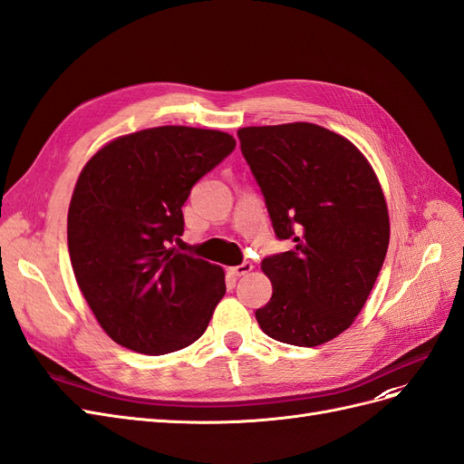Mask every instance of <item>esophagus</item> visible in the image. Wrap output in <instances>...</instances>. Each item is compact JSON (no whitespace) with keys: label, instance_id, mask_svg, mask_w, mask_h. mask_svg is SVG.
Returning a JSON list of instances; mask_svg holds the SVG:
<instances>
[{"label":"esophagus","instance_id":"1","mask_svg":"<svg viewBox=\"0 0 464 464\" xmlns=\"http://www.w3.org/2000/svg\"><path fill=\"white\" fill-rule=\"evenodd\" d=\"M253 262H243V264H239V266H233L229 272L233 274V276H246V274H250V272H253Z\"/></svg>","mask_w":464,"mask_h":464}]
</instances>
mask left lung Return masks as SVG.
<instances>
[{"mask_svg":"<svg viewBox=\"0 0 464 464\" xmlns=\"http://www.w3.org/2000/svg\"><path fill=\"white\" fill-rule=\"evenodd\" d=\"M237 136L277 239L294 241L260 264L272 297L256 321L277 342L321 346L352 326L385 262L381 182L350 140L323 126H248Z\"/></svg>","mask_w":464,"mask_h":464,"instance_id":"obj_1","label":"left lung"}]
</instances>
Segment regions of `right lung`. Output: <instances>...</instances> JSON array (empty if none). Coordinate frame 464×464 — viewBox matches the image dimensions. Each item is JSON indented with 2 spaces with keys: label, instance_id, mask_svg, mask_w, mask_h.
I'll use <instances>...</instances> for the list:
<instances>
[{
  "label": "right lung",
  "instance_id": "1",
  "mask_svg": "<svg viewBox=\"0 0 464 464\" xmlns=\"http://www.w3.org/2000/svg\"><path fill=\"white\" fill-rule=\"evenodd\" d=\"M233 150L219 130L157 126L104 143L79 173L68 209L72 268L121 346L163 355L206 333L225 272L175 243L190 188Z\"/></svg>",
  "mask_w": 464,
  "mask_h": 464
}]
</instances>
